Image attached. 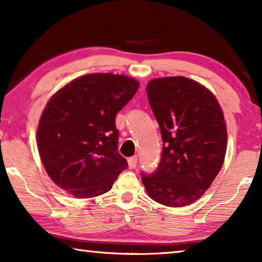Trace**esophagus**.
<instances>
[{"instance_id": "34e87169", "label": "esophagus", "mask_w": 262, "mask_h": 262, "mask_svg": "<svg viewBox=\"0 0 262 262\" xmlns=\"http://www.w3.org/2000/svg\"><path fill=\"white\" fill-rule=\"evenodd\" d=\"M137 166V157L128 158V168H135Z\"/></svg>"}]
</instances>
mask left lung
Wrapping results in <instances>:
<instances>
[{"instance_id":"8db88e82","label":"left lung","mask_w":262,"mask_h":262,"mask_svg":"<svg viewBox=\"0 0 262 262\" xmlns=\"http://www.w3.org/2000/svg\"><path fill=\"white\" fill-rule=\"evenodd\" d=\"M147 94L164 147L157 171L142 176V183L163 206H188L210 187L224 163L223 111L209 89L184 76L152 78Z\"/></svg>"}]
</instances>
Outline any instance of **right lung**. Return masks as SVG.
<instances>
[{
  "mask_svg": "<svg viewBox=\"0 0 262 262\" xmlns=\"http://www.w3.org/2000/svg\"><path fill=\"white\" fill-rule=\"evenodd\" d=\"M140 82L126 75H83L59 89L39 119V156L53 183L77 199L112 188L127 167L118 152L115 117Z\"/></svg>",
  "mask_w": 262,
  "mask_h": 262,
  "instance_id": "obj_1",
  "label": "right lung"
}]
</instances>
